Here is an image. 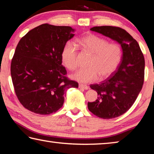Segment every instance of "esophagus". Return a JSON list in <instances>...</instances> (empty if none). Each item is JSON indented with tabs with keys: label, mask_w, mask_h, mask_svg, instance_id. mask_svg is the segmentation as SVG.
I'll return each instance as SVG.
<instances>
[{
	"label": "esophagus",
	"mask_w": 154,
	"mask_h": 154,
	"mask_svg": "<svg viewBox=\"0 0 154 154\" xmlns=\"http://www.w3.org/2000/svg\"><path fill=\"white\" fill-rule=\"evenodd\" d=\"M79 88H83L84 90H88L89 89V87L88 86L86 85H83V84H79Z\"/></svg>",
	"instance_id": "esophagus-1"
}]
</instances>
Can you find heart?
<instances>
[{
  "label": "heart",
  "instance_id": "b5f03b06",
  "mask_svg": "<svg viewBox=\"0 0 154 154\" xmlns=\"http://www.w3.org/2000/svg\"><path fill=\"white\" fill-rule=\"evenodd\" d=\"M79 43L87 51L93 54L88 68L78 71L72 78L79 82H94L100 76L105 79L114 73L120 64L122 49L119 43H109L107 39L97 35H88L79 39ZM61 58L67 69L74 71L79 66L78 48L73 41H69L62 49Z\"/></svg>",
  "mask_w": 154,
  "mask_h": 154
}]
</instances>
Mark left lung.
<instances>
[{
	"mask_svg": "<svg viewBox=\"0 0 154 154\" xmlns=\"http://www.w3.org/2000/svg\"><path fill=\"white\" fill-rule=\"evenodd\" d=\"M121 45V63L114 72L99 84L90 85L98 99L88 103L90 111L98 118L112 119L123 115L136 100L144 82L145 59L139 43L119 27L103 26L90 28Z\"/></svg>",
	"mask_w": 154,
	"mask_h": 154,
	"instance_id": "obj_1",
	"label": "left lung"
}]
</instances>
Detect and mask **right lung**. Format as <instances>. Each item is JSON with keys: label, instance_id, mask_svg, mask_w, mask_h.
Returning <instances> with one entry per match:
<instances>
[{"label": "right lung", "instance_id": "1", "mask_svg": "<svg viewBox=\"0 0 154 154\" xmlns=\"http://www.w3.org/2000/svg\"><path fill=\"white\" fill-rule=\"evenodd\" d=\"M70 26L43 24L23 36L15 49L11 75L15 94L28 110L41 115L55 113L63 105L64 91L78 88L62 64L65 44L74 36Z\"/></svg>", "mask_w": 154, "mask_h": 154}]
</instances>
